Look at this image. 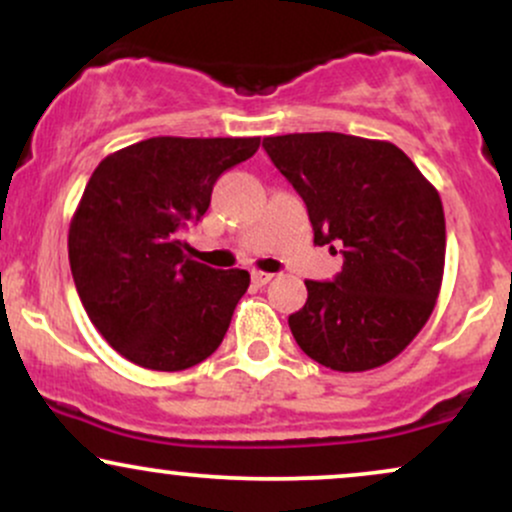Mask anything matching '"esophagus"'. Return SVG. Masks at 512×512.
<instances>
[{
	"mask_svg": "<svg viewBox=\"0 0 512 512\" xmlns=\"http://www.w3.org/2000/svg\"><path fill=\"white\" fill-rule=\"evenodd\" d=\"M272 279H274V274H269V272H252V284L255 286H267Z\"/></svg>",
	"mask_w": 512,
	"mask_h": 512,
	"instance_id": "1",
	"label": "esophagus"
}]
</instances>
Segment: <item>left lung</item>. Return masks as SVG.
Segmentation results:
<instances>
[{
    "label": "left lung",
    "instance_id": "left-lung-1",
    "mask_svg": "<svg viewBox=\"0 0 512 512\" xmlns=\"http://www.w3.org/2000/svg\"><path fill=\"white\" fill-rule=\"evenodd\" d=\"M262 146L303 197L315 245H342L344 255L334 281H305L308 301L289 317L293 339L339 373L385 366L436 308L445 267L438 190L380 139L305 132Z\"/></svg>",
    "mask_w": 512,
    "mask_h": 512
}]
</instances>
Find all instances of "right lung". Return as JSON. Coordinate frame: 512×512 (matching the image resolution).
<instances>
[{"label": "right lung", "mask_w": 512, "mask_h": 512, "mask_svg": "<svg viewBox=\"0 0 512 512\" xmlns=\"http://www.w3.org/2000/svg\"><path fill=\"white\" fill-rule=\"evenodd\" d=\"M257 149L260 137H151L93 170L69 264L93 327L127 361L173 373L219 349L250 274L187 257L182 231L207 214L223 170Z\"/></svg>", "instance_id": "right-lung-1"}]
</instances>
